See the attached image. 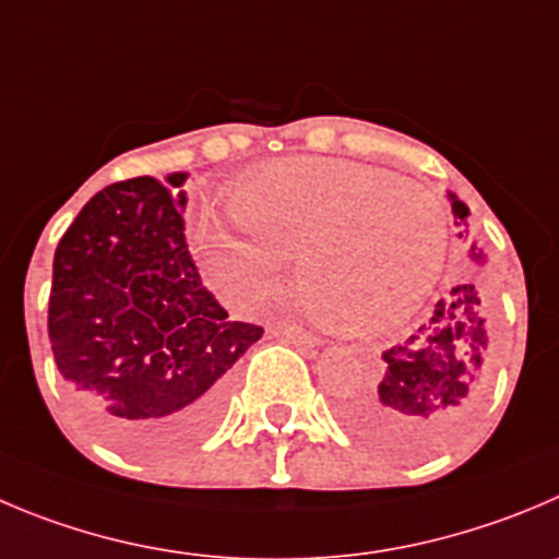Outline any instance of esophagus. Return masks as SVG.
<instances>
[{"label": "esophagus", "instance_id": "1", "mask_svg": "<svg viewBox=\"0 0 559 559\" xmlns=\"http://www.w3.org/2000/svg\"><path fill=\"white\" fill-rule=\"evenodd\" d=\"M275 333L278 336H284L286 342L297 344V347H320V336H314V333L304 331V328H297V325H286V322H278L275 325Z\"/></svg>", "mask_w": 559, "mask_h": 559}]
</instances>
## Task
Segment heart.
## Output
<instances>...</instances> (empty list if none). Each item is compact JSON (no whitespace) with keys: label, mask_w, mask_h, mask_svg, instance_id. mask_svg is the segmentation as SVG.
I'll use <instances>...</instances> for the list:
<instances>
[{"label":"heart","mask_w":559,"mask_h":559,"mask_svg":"<svg viewBox=\"0 0 559 559\" xmlns=\"http://www.w3.org/2000/svg\"><path fill=\"white\" fill-rule=\"evenodd\" d=\"M242 231L203 217L192 231L209 278L262 304L297 262V295L320 325L367 336L408 320L447 255L436 192L367 162L286 156L234 190Z\"/></svg>","instance_id":"1"}]
</instances>
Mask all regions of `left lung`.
<instances>
[{
  "label": "left lung",
  "instance_id": "left-lung-1",
  "mask_svg": "<svg viewBox=\"0 0 559 559\" xmlns=\"http://www.w3.org/2000/svg\"><path fill=\"white\" fill-rule=\"evenodd\" d=\"M452 201L457 237L468 234V206ZM472 262H485L472 242ZM474 284H457L436 304L425 325L383 353L374 383L344 397L342 419L361 441L391 457L432 455L444 450L477 416L491 361V336Z\"/></svg>",
  "mask_w": 559,
  "mask_h": 559
}]
</instances>
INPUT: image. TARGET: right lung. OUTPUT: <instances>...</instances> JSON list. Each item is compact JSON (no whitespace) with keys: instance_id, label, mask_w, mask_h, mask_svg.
I'll list each match as a JSON object with an SVG mask.
<instances>
[{"instance_id":"right-lung-1","label":"right lung","mask_w":559,"mask_h":559,"mask_svg":"<svg viewBox=\"0 0 559 559\" xmlns=\"http://www.w3.org/2000/svg\"><path fill=\"white\" fill-rule=\"evenodd\" d=\"M190 174L104 187L55 250L49 338L87 425L115 450L174 455L223 411L228 369L262 338L201 284L185 239Z\"/></svg>"}]
</instances>
